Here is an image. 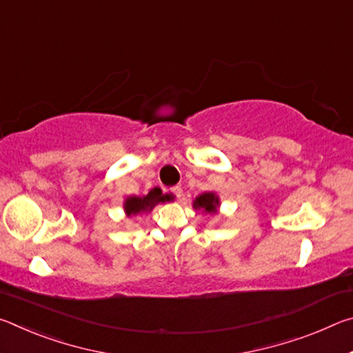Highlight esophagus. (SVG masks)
<instances>
[{"label": "esophagus", "instance_id": "esophagus-1", "mask_svg": "<svg viewBox=\"0 0 353 353\" xmlns=\"http://www.w3.org/2000/svg\"><path fill=\"white\" fill-rule=\"evenodd\" d=\"M171 193L174 194L177 199H181L182 198V187H181V185H174V187L171 188Z\"/></svg>", "mask_w": 353, "mask_h": 353}]
</instances>
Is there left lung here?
Returning <instances> with one entry per match:
<instances>
[{
	"mask_svg": "<svg viewBox=\"0 0 353 353\" xmlns=\"http://www.w3.org/2000/svg\"><path fill=\"white\" fill-rule=\"evenodd\" d=\"M194 208H202L207 213H214L216 212V205H218V198L213 193H204L201 194L199 198H196L194 201Z\"/></svg>",
	"mask_w": 353,
	"mask_h": 353,
	"instance_id": "left-lung-1",
	"label": "left lung"
}]
</instances>
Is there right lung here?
Masks as SVG:
<instances>
[{
	"instance_id": "1",
	"label": "right lung",
	"mask_w": 353,
	"mask_h": 353,
	"mask_svg": "<svg viewBox=\"0 0 353 353\" xmlns=\"http://www.w3.org/2000/svg\"><path fill=\"white\" fill-rule=\"evenodd\" d=\"M170 199H171L170 194H163L160 188H154L149 191L145 198H137V196L129 198L126 202H124V210H126L128 216H134V214H139L141 212L152 210L154 205L160 204V202H166Z\"/></svg>"
}]
</instances>
